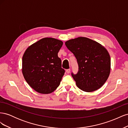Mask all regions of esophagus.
I'll list each match as a JSON object with an SVG mask.
<instances>
[{"label":"esophagus","mask_w":128,"mask_h":128,"mask_svg":"<svg viewBox=\"0 0 128 128\" xmlns=\"http://www.w3.org/2000/svg\"><path fill=\"white\" fill-rule=\"evenodd\" d=\"M66 72H67V74L70 73V69H67L66 70Z\"/></svg>","instance_id":"34e87169"}]
</instances>
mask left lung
<instances>
[{"label": "left lung", "mask_w": 128, "mask_h": 128, "mask_svg": "<svg viewBox=\"0 0 128 128\" xmlns=\"http://www.w3.org/2000/svg\"><path fill=\"white\" fill-rule=\"evenodd\" d=\"M65 45L78 63V72L76 75L72 73L76 86L88 92L101 88L110 71V58L107 50L98 42L83 37L69 40Z\"/></svg>", "instance_id": "obj_1"}]
</instances>
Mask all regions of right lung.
<instances>
[{
  "label": "right lung",
  "instance_id": "obj_1",
  "mask_svg": "<svg viewBox=\"0 0 128 128\" xmlns=\"http://www.w3.org/2000/svg\"><path fill=\"white\" fill-rule=\"evenodd\" d=\"M63 42L44 38L26 48L22 57V72L26 82L42 94H51L59 86L64 70L58 56Z\"/></svg>",
  "mask_w": 128,
  "mask_h": 128
}]
</instances>
